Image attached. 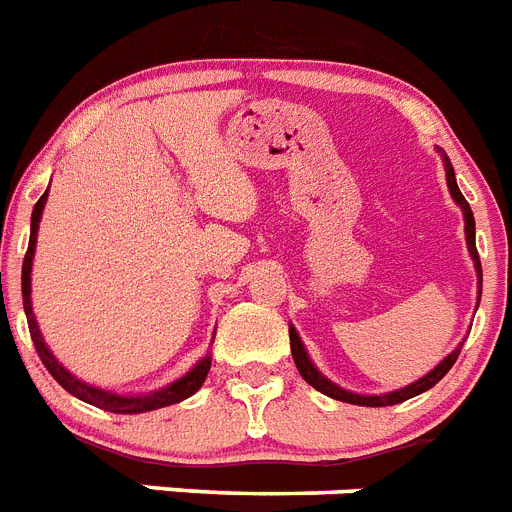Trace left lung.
I'll list each match as a JSON object with an SVG mask.
<instances>
[{
    "instance_id": "obj_1",
    "label": "left lung",
    "mask_w": 512,
    "mask_h": 512,
    "mask_svg": "<svg viewBox=\"0 0 512 512\" xmlns=\"http://www.w3.org/2000/svg\"><path fill=\"white\" fill-rule=\"evenodd\" d=\"M445 176H448V189H451L453 199H456V202H458V207L464 209L466 243H469V251H471V256H474V261H476V272H479V282H482V264H479V253H476L474 214H471L469 202H466L464 194H461V189H458L456 173H453L451 163H448V157H445ZM290 349H292V360H295V365H298L300 375H303V378L310 383V386L316 388V391L326 393V396H331V399L347 401V404H357V406H393V404H401V401H406V399H412V396H417V393H422V391H427V388L435 386V383H438L440 378H443V375L453 368V362L458 360V355H461V347L453 349L451 355L445 357V360L440 362L438 368L432 370V373H427L425 378H419V381L412 383V386L401 388V391L386 393V396H360V393H349V391H344V388L334 386V383H331L329 378H323V375L318 373L316 368H313V362H310L308 352H305L303 342H300L298 331L292 329V326H290Z\"/></svg>"
}]
</instances>
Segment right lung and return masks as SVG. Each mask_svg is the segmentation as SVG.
<instances>
[{
    "mask_svg": "<svg viewBox=\"0 0 512 512\" xmlns=\"http://www.w3.org/2000/svg\"><path fill=\"white\" fill-rule=\"evenodd\" d=\"M46 196L48 191L38 199L36 207H33V217H30V243L23 259V308H25V316H28L30 339H33V344H36L38 357H41V362L46 365L48 373L54 375V381L59 383L64 391H69L72 396L85 401V404H93L98 406V409H106V412H113V414H142V412L163 409V406L178 404V401L189 399L191 393H196L199 388H202L204 378H207L209 373V365H212V357H204V360L199 362L191 373L183 375L181 381L170 383V386L163 388V391L147 393V396H116V393L111 391H100V388H93V386H87V383L77 381V378H74L69 370L61 368L59 362H56V357L48 352L41 331H38L33 308H30V266H33V253H36L38 222H41V212H43V204H46Z\"/></svg>",
    "mask_w": 512,
    "mask_h": 512,
    "instance_id": "add662e5",
    "label": "right lung"
}]
</instances>
